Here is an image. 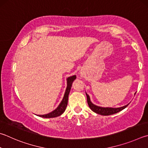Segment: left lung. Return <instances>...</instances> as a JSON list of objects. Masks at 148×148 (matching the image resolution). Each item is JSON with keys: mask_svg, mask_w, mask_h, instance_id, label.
Wrapping results in <instances>:
<instances>
[{"mask_svg": "<svg viewBox=\"0 0 148 148\" xmlns=\"http://www.w3.org/2000/svg\"><path fill=\"white\" fill-rule=\"evenodd\" d=\"M86 95H87V103H88V106H89L90 109L92 110V111L96 112V113L101 114V115H104V116H107V115H111V114L117 113V112H119L120 111L123 110V109H125V107L128 106V104H127L125 106L119 107V108H111V107H98V106H95V105H94L93 103H91V101L90 100L89 96H88L87 93H86Z\"/></svg>", "mask_w": 148, "mask_h": 148, "instance_id": "8db88e82", "label": "left lung"}]
</instances>
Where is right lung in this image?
Returning a JSON list of instances; mask_svg holds the SVG:
<instances>
[{"label":"right lung","mask_w":148,"mask_h":148,"mask_svg":"<svg viewBox=\"0 0 148 148\" xmlns=\"http://www.w3.org/2000/svg\"><path fill=\"white\" fill-rule=\"evenodd\" d=\"M76 78V76L69 77L67 78V87H66L65 95H64L63 100L61 101V103L59 105V106L57 107V109H56L54 111L50 112V113L47 114H43V115H39V116L42 117V118H54V117L60 116L61 114L63 113L64 111H65L66 109L67 103H68L69 95L72 87V82H73L74 80Z\"/></svg>","instance_id":"right-lung-1"}]
</instances>
